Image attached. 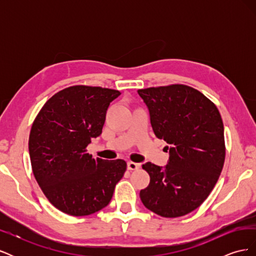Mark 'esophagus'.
I'll use <instances>...</instances> for the list:
<instances>
[{
	"label": "esophagus",
	"instance_id": "1",
	"mask_svg": "<svg viewBox=\"0 0 256 256\" xmlns=\"http://www.w3.org/2000/svg\"><path fill=\"white\" fill-rule=\"evenodd\" d=\"M140 166H141L140 164H136V162H132V161L127 162V168L130 170V171H136V170L140 168Z\"/></svg>",
	"mask_w": 256,
	"mask_h": 256
}]
</instances>
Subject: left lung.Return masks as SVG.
Masks as SVG:
<instances>
[{
	"instance_id": "obj_1",
	"label": "left lung",
	"mask_w": 256,
	"mask_h": 256,
	"mask_svg": "<svg viewBox=\"0 0 256 256\" xmlns=\"http://www.w3.org/2000/svg\"><path fill=\"white\" fill-rule=\"evenodd\" d=\"M150 110L154 134L170 145L168 164L146 162L150 184L140 191L144 206L164 218L196 209L210 194L226 159L219 110L198 90L184 84L138 90Z\"/></svg>"
}]
</instances>
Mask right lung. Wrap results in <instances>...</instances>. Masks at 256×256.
<instances>
[{
	"label": "right lung",
	"mask_w": 256,
	"mask_h": 256,
	"mask_svg": "<svg viewBox=\"0 0 256 256\" xmlns=\"http://www.w3.org/2000/svg\"><path fill=\"white\" fill-rule=\"evenodd\" d=\"M120 95L116 90L74 85L54 94L37 114L28 138L30 164L58 210L82 216L110 203L127 164L94 159L86 147L102 134L108 108Z\"/></svg>",
	"instance_id": "obj_1"
}]
</instances>
